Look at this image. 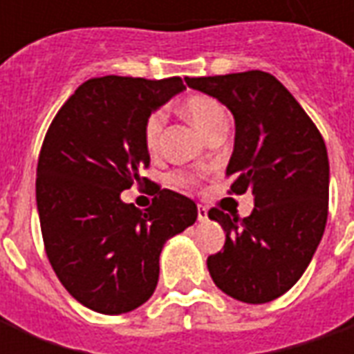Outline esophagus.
<instances>
[{
	"instance_id": "obj_1",
	"label": "esophagus",
	"mask_w": 354,
	"mask_h": 354,
	"mask_svg": "<svg viewBox=\"0 0 354 354\" xmlns=\"http://www.w3.org/2000/svg\"><path fill=\"white\" fill-rule=\"evenodd\" d=\"M197 218H199V222H207V220H208V208L203 207V205H199V208H197Z\"/></svg>"
}]
</instances>
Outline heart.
Here are the masks:
<instances>
[{"instance_id":"obj_1","label":"heart","mask_w":354,"mask_h":354,"mask_svg":"<svg viewBox=\"0 0 354 354\" xmlns=\"http://www.w3.org/2000/svg\"><path fill=\"white\" fill-rule=\"evenodd\" d=\"M182 111L187 115V119H192V123L205 136H208L214 129H218L220 124L225 123V115H223L222 106L218 104V100H214L212 96H207V94H189L182 102ZM162 127H165V115H162V111L155 109V111H151L147 115L146 123H144V131H142V134H144V146L147 147V151L155 153L159 149V146H161ZM172 180L176 184L182 185H192L195 182L192 176L182 174V172L174 174Z\"/></svg>"}]
</instances>
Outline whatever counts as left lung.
Here are the masks:
<instances>
[{
    "instance_id": "1",
    "label": "left lung",
    "mask_w": 354,
    "mask_h": 354,
    "mask_svg": "<svg viewBox=\"0 0 354 354\" xmlns=\"http://www.w3.org/2000/svg\"><path fill=\"white\" fill-rule=\"evenodd\" d=\"M225 104L235 117V147L225 176L230 193L254 195L246 218L210 208L225 245L208 256L218 288L245 304L288 292L319 246L328 218V165L322 134L274 75L260 70L185 77Z\"/></svg>"
}]
</instances>
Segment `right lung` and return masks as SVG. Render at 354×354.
Returning <instances> with one entry per match:
<instances>
[{
	"instance_id": "obj_1",
	"label": "right lung",
	"mask_w": 354,
	"mask_h": 354,
	"mask_svg": "<svg viewBox=\"0 0 354 354\" xmlns=\"http://www.w3.org/2000/svg\"><path fill=\"white\" fill-rule=\"evenodd\" d=\"M182 88V77H93L45 134L35 178L45 252L70 296L96 313L121 315L146 304L165 241L197 220L189 197L142 176L149 169L147 115ZM134 183L154 187L146 211L120 201Z\"/></svg>"
}]
</instances>
